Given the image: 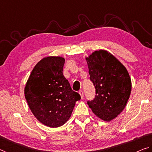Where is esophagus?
<instances>
[{"mask_svg": "<svg viewBox=\"0 0 152 152\" xmlns=\"http://www.w3.org/2000/svg\"><path fill=\"white\" fill-rule=\"evenodd\" d=\"M79 95H80L81 99H83V91L82 90H79Z\"/></svg>", "mask_w": 152, "mask_h": 152, "instance_id": "34e87169", "label": "esophagus"}]
</instances>
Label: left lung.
<instances>
[{"instance_id": "obj_1", "label": "left lung", "mask_w": 152, "mask_h": 152, "mask_svg": "<svg viewBox=\"0 0 152 152\" xmlns=\"http://www.w3.org/2000/svg\"><path fill=\"white\" fill-rule=\"evenodd\" d=\"M86 60L96 94L88 104L98 118L110 122L124 110L129 99L132 88L129 73L122 63L106 50L95 51Z\"/></svg>"}]
</instances>
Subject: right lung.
I'll return each instance as SVG.
<instances>
[{"label":"right lung","mask_w":152,"mask_h":152,"mask_svg":"<svg viewBox=\"0 0 152 152\" xmlns=\"http://www.w3.org/2000/svg\"><path fill=\"white\" fill-rule=\"evenodd\" d=\"M65 60L47 56L34 66L24 88V96L32 113L50 128L64 125L71 118L75 102L81 99L71 89L62 71Z\"/></svg>","instance_id":"add662e5"}]
</instances>
